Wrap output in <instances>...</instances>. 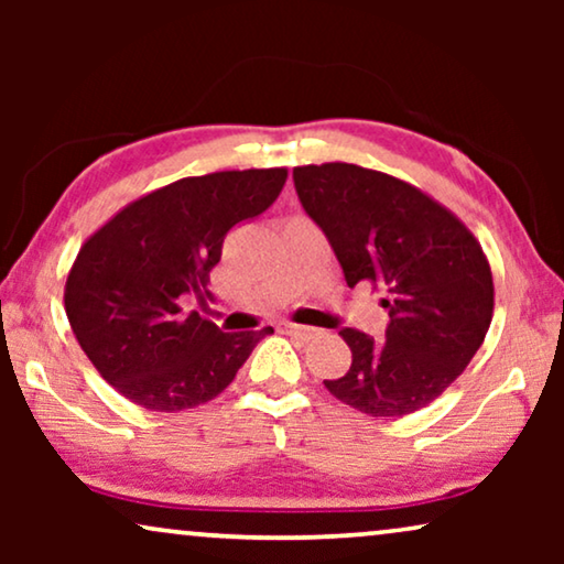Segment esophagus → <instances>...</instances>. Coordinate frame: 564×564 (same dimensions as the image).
I'll use <instances>...</instances> for the list:
<instances>
[{
	"label": "esophagus",
	"mask_w": 564,
	"mask_h": 564,
	"mask_svg": "<svg viewBox=\"0 0 564 564\" xmlns=\"http://www.w3.org/2000/svg\"><path fill=\"white\" fill-rule=\"evenodd\" d=\"M280 330L282 334H290V336H297L303 338V341H307V338L315 336V328H307V326H297V323H280Z\"/></svg>",
	"instance_id": "1"
}]
</instances>
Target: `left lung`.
I'll list each match as a JSON object with an SVG mask.
<instances>
[{"instance_id":"8db88e82","label":"left lung","mask_w":564,"mask_h":564,"mask_svg":"<svg viewBox=\"0 0 564 564\" xmlns=\"http://www.w3.org/2000/svg\"><path fill=\"white\" fill-rule=\"evenodd\" d=\"M305 213L334 246L346 284L382 290L384 338L344 328L349 372L323 380L341 403L400 419L442 395L480 349L496 288L465 223L411 182L344 161L292 169Z\"/></svg>"}]
</instances>
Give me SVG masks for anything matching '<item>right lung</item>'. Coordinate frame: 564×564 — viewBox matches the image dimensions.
Returning a JSON list of instances; mask_svg holds the SVG:
<instances>
[{"label": "right lung", "mask_w": 564, "mask_h": 564, "mask_svg": "<svg viewBox=\"0 0 564 564\" xmlns=\"http://www.w3.org/2000/svg\"><path fill=\"white\" fill-rule=\"evenodd\" d=\"M284 180V166L184 176L133 199L82 243L64 307L84 354L122 398L161 413L203 405L274 334H223L195 311L184 315L180 297L207 292L228 230L264 213Z\"/></svg>", "instance_id": "obj_1"}]
</instances>
